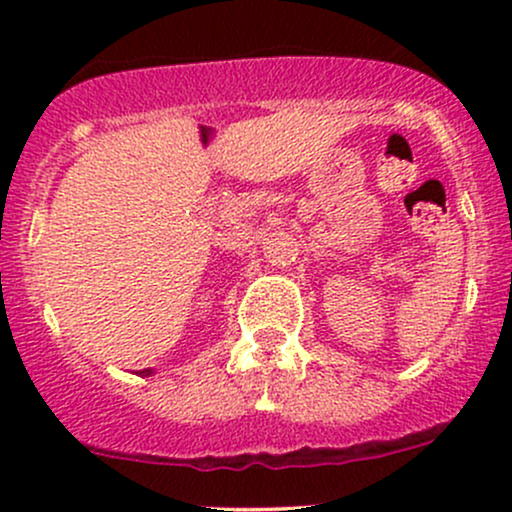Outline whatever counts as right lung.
<instances>
[{
    "label": "right lung",
    "mask_w": 512,
    "mask_h": 512,
    "mask_svg": "<svg viewBox=\"0 0 512 512\" xmlns=\"http://www.w3.org/2000/svg\"><path fill=\"white\" fill-rule=\"evenodd\" d=\"M142 373H146V375H151V370H142Z\"/></svg>",
    "instance_id": "right-lung-1"
}]
</instances>
